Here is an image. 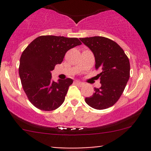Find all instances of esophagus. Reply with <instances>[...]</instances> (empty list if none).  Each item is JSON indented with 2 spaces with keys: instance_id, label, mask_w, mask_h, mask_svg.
<instances>
[{
  "instance_id": "obj_1",
  "label": "esophagus",
  "mask_w": 151,
  "mask_h": 151,
  "mask_svg": "<svg viewBox=\"0 0 151 151\" xmlns=\"http://www.w3.org/2000/svg\"><path fill=\"white\" fill-rule=\"evenodd\" d=\"M74 83H76V84H77V85H85V83H82V82H80V81H79V80H75V81H74Z\"/></svg>"
}]
</instances>
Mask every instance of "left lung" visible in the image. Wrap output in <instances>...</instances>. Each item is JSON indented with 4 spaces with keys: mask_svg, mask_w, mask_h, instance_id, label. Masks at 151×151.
<instances>
[{
    "mask_svg": "<svg viewBox=\"0 0 151 151\" xmlns=\"http://www.w3.org/2000/svg\"><path fill=\"white\" fill-rule=\"evenodd\" d=\"M80 41L93 53L96 68L101 72L96 76L101 86L95 88L85 102L96 109L113 106L122 95L130 76V63L124 51L116 42L102 36L81 38Z\"/></svg>",
    "mask_w": 151,
    "mask_h": 151,
    "instance_id": "8db88e82",
    "label": "left lung"
}]
</instances>
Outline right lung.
Masks as SVG:
<instances>
[{"mask_svg": "<svg viewBox=\"0 0 151 151\" xmlns=\"http://www.w3.org/2000/svg\"><path fill=\"white\" fill-rule=\"evenodd\" d=\"M82 45L77 38L42 36L26 47L20 58L19 74L22 88L33 106L44 111L57 109L63 103L73 80H52V73L60 64L68 50Z\"/></svg>", "mask_w": 151, "mask_h": 151, "instance_id": "add662e5", "label": "right lung"}]
</instances>
